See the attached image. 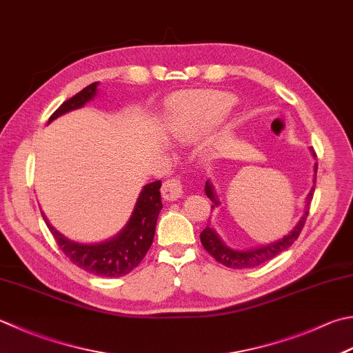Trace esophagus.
<instances>
[{"instance_id": "esophagus-1", "label": "esophagus", "mask_w": 353, "mask_h": 353, "mask_svg": "<svg viewBox=\"0 0 353 353\" xmlns=\"http://www.w3.org/2000/svg\"><path fill=\"white\" fill-rule=\"evenodd\" d=\"M183 194V185L182 181L177 177L168 179L162 185V196L165 200H177Z\"/></svg>"}]
</instances>
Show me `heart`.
<instances>
[{
	"label": "heart",
	"mask_w": 353,
	"mask_h": 353,
	"mask_svg": "<svg viewBox=\"0 0 353 353\" xmlns=\"http://www.w3.org/2000/svg\"><path fill=\"white\" fill-rule=\"evenodd\" d=\"M236 103L226 93H203L179 102L168 119L170 134L176 141L190 142L222 123Z\"/></svg>",
	"instance_id": "obj_1"
}]
</instances>
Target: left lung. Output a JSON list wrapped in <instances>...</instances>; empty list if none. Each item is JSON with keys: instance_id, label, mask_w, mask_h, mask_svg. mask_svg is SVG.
Masks as SVG:
<instances>
[{"instance_id": "1", "label": "left lung", "mask_w": 353, "mask_h": 353, "mask_svg": "<svg viewBox=\"0 0 353 353\" xmlns=\"http://www.w3.org/2000/svg\"><path fill=\"white\" fill-rule=\"evenodd\" d=\"M310 153H312V156L315 157V153L312 148H310ZM315 176H316V163L314 165V185H315V179H316ZM314 185L306 196L305 211H303V216L300 217L299 222H296V225L292 228V231L289 232L288 236H285L277 241H272V243L261 245L257 248H251V250H232V248L225 245V241L220 239L216 230L211 228L210 225H206L205 230L200 232V241H202L205 250L208 251L212 257L219 261V263H222L226 268L246 269V268H255L261 263H266V261H269L271 259L277 257L280 252L286 251L288 248L291 246L296 239H299L303 226H305L307 214H309V205H310V200H312L314 190H315ZM205 192H206V196H208V199H211V202L214 203L211 208H216V206L220 205L217 194H216V190H214V186L210 181H206V183H205Z\"/></svg>"}]
</instances>
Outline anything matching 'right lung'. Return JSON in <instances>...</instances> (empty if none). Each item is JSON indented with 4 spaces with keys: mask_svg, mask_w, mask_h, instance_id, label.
<instances>
[{
    "mask_svg": "<svg viewBox=\"0 0 353 353\" xmlns=\"http://www.w3.org/2000/svg\"><path fill=\"white\" fill-rule=\"evenodd\" d=\"M98 85L99 82H93L81 90L78 94H74L73 98L65 101L50 116L48 123L62 114L84 107L98 93ZM161 186V181L145 185L136 200L134 210L131 212L127 225L114 237L101 241V243H78V241L67 239L48 223L44 212L43 217L61 251L76 266L90 274L99 275V277H122L141 263L153 243L157 217L163 206Z\"/></svg>",
    "mask_w": 353,
    "mask_h": 353,
    "instance_id": "1",
    "label": "right lung"
}]
</instances>
